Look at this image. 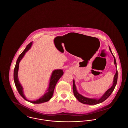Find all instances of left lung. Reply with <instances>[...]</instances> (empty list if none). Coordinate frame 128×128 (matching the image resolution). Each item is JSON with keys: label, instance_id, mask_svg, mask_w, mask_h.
Returning <instances> with one entry per match:
<instances>
[{"label": "left lung", "instance_id": "left-lung-1", "mask_svg": "<svg viewBox=\"0 0 128 128\" xmlns=\"http://www.w3.org/2000/svg\"><path fill=\"white\" fill-rule=\"evenodd\" d=\"M109 50L114 57V64L116 68V72L114 77L112 86L106 92H105V93L100 98H89L84 97V96H83L81 94H80V93H79V92H78V91L77 90V88H76V86L75 84V80H73V93H74L75 97L79 101V102H80L83 104H87V105H96V104L101 103L104 102V101H105L111 95V94L114 91V90L116 87V85L117 84V83L118 71H117V63H116V59L111 51V48L110 47H109Z\"/></svg>", "mask_w": 128, "mask_h": 128}]
</instances>
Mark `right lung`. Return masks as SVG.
Listing matches in <instances>:
<instances>
[{"label":"right lung","instance_id":"add662e5","mask_svg":"<svg viewBox=\"0 0 128 128\" xmlns=\"http://www.w3.org/2000/svg\"><path fill=\"white\" fill-rule=\"evenodd\" d=\"M33 42H30L29 44H28L25 48V49L24 50V51L20 54V55L19 56L16 63V65L14 68V74H13V78H14V81L15 85V86L17 88V90L20 95V96L26 101L29 102L33 104H41L43 103L46 102H47L50 100V99L52 98L53 93H54V90L55 89V86L58 82V81L59 80V79L63 75V71L62 69H56L54 70L51 74V76L50 77L49 84L48 85V87L47 88V90L46 91L45 94L43 96H42L41 97L39 98L38 99H37L36 100L34 101H30L28 100L26 97L25 96L23 92V88L22 86H21V84L20 83L18 77V72L19 70V63L21 59L23 58V57L24 56L25 53L31 48Z\"/></svg>","mask_w":128,"mask_h":128}]
</instances>
